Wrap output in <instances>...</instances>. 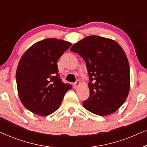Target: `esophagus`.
<instances>
[{"instance_id": "34e87169", "label": "esophagus", "mask_w": 147, "mask_h": 147, "mask_svg": "<svg viewBox=\"0 0 147 147\" xmlns=\"http://www.w3.org/2000/svg\"><path fill=\"white\" fill-rule=\"evenodd\" d=\"M80 84H81V82H80V80H77V81H76L75 83H74V88H78L80 86Z\"/></svg>"}]
</instances>
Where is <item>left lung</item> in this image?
Returning <instances> with one entry per match:
<instances>
[{
    "label": "left lung",
    "instance_id": "obj_1",
    "mask_svg": "<svg viewBox=\"0 0 147 147\" xmlns=\"http://www.w3.org/2000/svg\"><path fill=\"white\" fill-rule=\"evenodd\" d=\"M70 51L86 62L90 96L83 106L99 116L112 114L125 102L130 90V67L121 46L109 38L91 35L74 44Z\"/></svg>",
    "mask_w": 147,
    "mask_h": 147
}]
</instances>
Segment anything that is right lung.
I'll use <instances>...</instances> for the list:
<instances>
[{
  "label": "right lung",
  "mask_w": 147,
  "mask_h": 147,
  "mask_svg": "<svg viewBox=\"0 0 147 147\" xmlns=\"http://www.w3.org/2000/svg\"><path fill=\"white\" fill-rule=\"evenodd\" d=\"M71 45L68 41L49 38L33 44L22 55L16 81L20 100L29 111L45 116L59 108L71 86L61 81L57 63Z\"/></svg>",
  "instance_id": "obj_1"
}]
</instances>
